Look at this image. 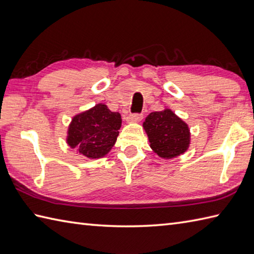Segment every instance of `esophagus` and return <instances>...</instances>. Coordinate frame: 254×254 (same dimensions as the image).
<instances>
[{
  "label": "esophagus",
  "instance_id": "1",
  "mask_svg": "<svg viewBox=\"0 0 254 254\" xmlns=\"http://www.w3.org/2000/svg\"><path fill=\"white\" fill-rule=\"evenodd\" d=\"M142 119H143L142 113H133V115H130L127 117V121L128 123H137L139 121H142Z\"/></svg>",
  "mask_w": 254,
  "mask_h": 254
}]
</instances>
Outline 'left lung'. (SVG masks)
<instances>
[{"mask_svg": "<svg viewBox=\"0 0 254 254\" xmlns=\"http://www.w3.org/2000/svg\"><path fill=\"white\" fill-rule=\"evenodd\" d=\"M143 127L148 136L150 148L160 158H175L185 154L190 146L189 126L168 108L149 113Z\"/></svg>", "mask_w": 254, "mask_h": 254, "instance_id": "1", "label": "left lung"}]
</instances>
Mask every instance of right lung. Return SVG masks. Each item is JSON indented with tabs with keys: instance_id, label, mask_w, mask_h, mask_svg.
Segmentation results:
<instances>
[{
	"instance_id": "add662e5",
	"label": "right lung",
	"mask_w": 254,
	"mask_h": 254,
	"mask_svg": "<svg viewBox=\"0 0 254 254\" xmlns=\"http://www.w3.org/2000/svg\"><path fill=\"white\" fill-rule=\"evenodd\" d=\"M122 119L104 104L74 116L68 126L66 143L89 159H98L110 152L117 142Z\"/></svg>"
}]
</instances>
